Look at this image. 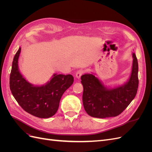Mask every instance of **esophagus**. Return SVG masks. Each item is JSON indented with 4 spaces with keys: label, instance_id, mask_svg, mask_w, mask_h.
Wrapping results in <instances>:
<instances>
[{
    "label": "esophagus",
    "instance_id": "esophagus-1",
    "mask_svg": "<svg viewBox=\"0 0 152 152\" xmlns=\"http://www.w3.org/2000/svg\"><path fill=\"white\" fill-rule=\"evenodd\" d=\"M84 70H78L76 73V78H77V79H80V77H81L82 75L84 73Z\"/></svg>",
    "mask_w": 152,
    "mask_h": 152
}]
</instances>
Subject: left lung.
I'll return each instance as SVG.
<instances>
[{"label": "left lung", "mask_w": 152, "mask_h": 152, "mask_svg": "<svg viewBox=\"0 0 152 152\" xmlns=\"http://www.w3.org/2000/svg\"><path fill=\"white\" fill-rule=\"evenodd\" d=\"M132 55L131 75L122 85L104 86L96 73L81 76L84 87L82 102L86 113L91 117L104 118L121 114L134 99L138 87V63Z\"/></svg>", "instance_id": "8db88e82"}]
</instances>
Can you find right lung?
<instances>
[{
  "instance_id": "1",
  "label": "right lung",
  "mask_w": 152,
  "mask_h": 152,
  "mask_svg": "<svg viewBox=\"0 0 152 152\" xmlns=\"http://www.w3.org/2000/svg\"><path fill=\"white\" fill-rule=\"evenodd\" d=\"M21 48L13 59L10 74V89L14 98L25 111L35 117L46 118L58 111L63 93L73 83L72 75L54 73L50 80L41 86H35L27 80L18 66Z\"/></svg>"
}]
</instances>
